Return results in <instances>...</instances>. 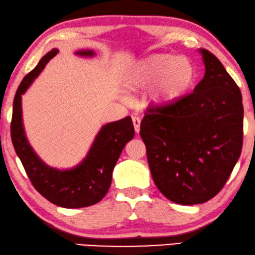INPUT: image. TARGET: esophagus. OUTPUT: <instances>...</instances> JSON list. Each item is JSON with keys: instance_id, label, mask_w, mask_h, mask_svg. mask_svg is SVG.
<instances>
[{"instance_id": "esophagus-1", "label": "esophagus", "mask_w": 255, "mask_h": 255, "mask_svg": "<svg viewBox=\"0 0 255 255\" xmlns=\"http://www.w3.org/2000/svg\"><path fill=\"white\" fill-rule=\"evenodd\" d=\"M132 125H134L135 131H139V126H141V119L138 117H132Z\"/></svg>"}]
</instances>
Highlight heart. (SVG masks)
<instances>
[{"instance_id":"heart-1","label":"heart","mask_w":255,"mask_h":255,"mask_svg":"<svg viewBox=\"0 0 255 255\" xmlns=\"http://www.w3.org/2000/svg\"><path fill=\"white\" fill-rule=\"evenodd\" d=\"M194 69L188 59L171 54H155L139 61L129 70L126 88L137 92L151 89L150 100L165 106L178 100L188 90Z\"/></svg>"}]
</instances>
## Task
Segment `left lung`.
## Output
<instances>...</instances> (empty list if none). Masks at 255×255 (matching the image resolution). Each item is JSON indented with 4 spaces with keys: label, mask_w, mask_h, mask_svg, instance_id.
<instances>
[{
    "label": "left lung",
    "mask_w": 255,
    "mask_h": 255,
    "mask_svg": "<svg viewBox=\"0 0 255 255\" xmlns=\"http://www.w3.org/2000/svg\"><path fill=\"white\" fill-rule=\"evenodd\" d=\"M201 53L206 73L194 91L168 105L148 107L139 127L157 188L187 206L218 194L243 148L238 85L213 53Z\"/></svg>",
    "instance_id": "obj_1"
}]
</instances>
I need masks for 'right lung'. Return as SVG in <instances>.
Masks as SVG:
<instances>
[{
  "mask_svg": "<svg viewBox=\"0 0 255 255\" xmlns=\"http://www.w3.org/2000/svg\"><path fill=\"white\" fill-rule=\"evenodd\" d=\"M57 52L56 48L48 52L20 82L13 99L11 141L28 179L45 199L63 208L89 207L99 202L109 192L113 168L126 143L134 137V126L130 117L105 125L96 136L87 158L71 170L61 171L42 162L25 136L21 123V95ZM77 54L91 56L93 52L82 51Z\"/></svg>",
  "mask_w": 255,
  "mask_h": 255,
  "instance_id": "obj_1",
  "label": "right lung"
}]
</instances>
